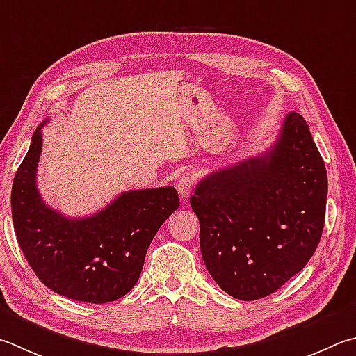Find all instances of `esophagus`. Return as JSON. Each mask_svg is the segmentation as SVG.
Returning a JSON list of instances; mask_svg holds the SVG:
<instances>
[{
	"label": "esophagus",
	"mask_w": 356,
	"mask_h": 356,
	"mask_svg": "<svg viewBox=\"0 0 356 356\" xmlns=\"http://www.w3.org/2000/svg\"><path fill=\"white\" fill-rule=\"evenodd\" d=\"M176 188L179 191V196L182 197V200H186L190 197L193 188H195V179H193L190 174H182L180 179L177 180Z\"/></svg>",
	"instance_id": "34e87169"
}]
</instances>
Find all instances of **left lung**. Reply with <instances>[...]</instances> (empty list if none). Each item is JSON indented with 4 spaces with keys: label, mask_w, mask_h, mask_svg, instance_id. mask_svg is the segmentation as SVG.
<instances>
[{
    "label": "left lung",
    "mask_w": 356,
    "mask_h": 356,
    "mask_svg": "<svg viewBox=\"0 0 356 356\" xmlns=\"http://www.w3.org/2000/svg\"><path fill=\"white\" fill-rule=\"evenodd\" d=\"M327 170L303 116L289 112L261 156L210 172L190 204L207 269L240 300L273 294L305 268L325 222Z\"/></svg>",
    "instance_id": "left-lung-1"
}]
</instances>
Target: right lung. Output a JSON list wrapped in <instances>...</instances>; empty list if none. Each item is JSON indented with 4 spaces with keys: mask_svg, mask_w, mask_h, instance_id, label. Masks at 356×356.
Segmentation results:
<instances>
[{
    "mask_svg": "<svg viewBox=\"0 0 356 356\" xmlns=\"http://www.w3.org/2000/svg\"><path fill=\"white\" fill-rule=\"evenodd\" d=\"M43 121L12 184V219L18 244L44 286L68 299L107 303L138 282L147 248L179 207L174 186L121 193L87 218H67L43 202L35 172Z\"/></svg>",
    "mask_w": 356,
    "mask_h": 356,
    "instance_id": "1",
    "label": "right lung"
}]
</instances>
